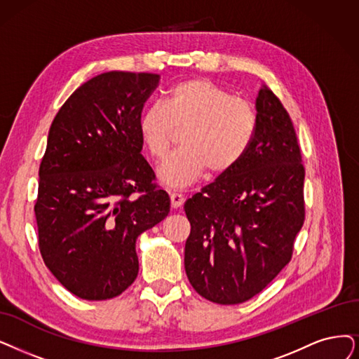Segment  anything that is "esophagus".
Returning <instances> with one entry per match:
<instances>
[{
	"label": "esophagus",
	"instance_id": "34e87169",
	"mask_svg": "<svg viewBox=\"0 0 359 359\" xmlns=\"http://www.w3.org/2000/svg\"><path fill=\"white\" fill-rule=\"evenodd\" d=\"M169 196H170V205H172V208H174V209H178V208H181L184 205L185 197L182 194L174 191V193H170Z\"/></svg>",
	"mask_w": 359,
	"mask_h": 359
}]
</instances>
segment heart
<instances>
[{"mask_svg":"<svg viewBox=\"0 0 359 359\" xmlns=\"http://www.w3.org/2000/svg\"><path fill=\"white\" fill-rule=\"evenodd\" d=\"M181 149L157 170L170 189L196 182L206 169L219 177L236 168L249 151L257 131L253 104L209 79L174 85L165 104L153 103L140 116V134L154 159H163L177 130H184Z\"/></svg>","mask_w":359,"mask_h":359,"instance_id":"b5f03b06","label":"heart"}]
</instances>
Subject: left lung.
Returning <instances> with one entry per match:
<instances>
[{
  "instance_id": "8db88e82",
  "label": "left lung",
  "mask_w": 359,
  "mask_h": 359,
  "mask_svg": "<svg viewBox=\"0 0 359 359\" xmlns=\"http://www.w3.org/2000/svg\"><path fill=\"white\" fill-rule=\"evenodd\" d=\"M256 114L246 156L184 205L191 224L185 274L200 296L219 305L261 293L290 262L305 219L302 154L287 110L266 85Z\"/></svg>"
}]
</instances>
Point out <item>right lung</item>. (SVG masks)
Returning a JSON list of instances; mask_svg holds the SVG:
<instances>
[{"label": "right lung", "mask_w": 359, "mask_h": 359, "mask_svg": "<svg viewBox=\"0 0 359 359\" xmlns=\"http://www.w3.org/2000/svg\"><path fill=\"white\" fill-rule=\"evenodd\" d=\"M161 76L106 72L82 83L50 126L39 165V250L75 296H119L138 274L135 243L170 200L142 157L140 116Z\"/></svg>", "instance_id": "right-lung-1"}]
</instances>
